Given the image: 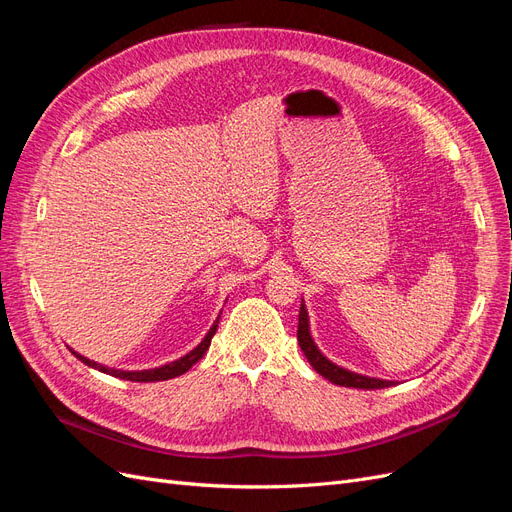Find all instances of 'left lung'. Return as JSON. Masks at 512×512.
<instances>
[{
    "label": "left lung",
    "instance_id": "1",
    "mask_svg": "<svg viewBox=\"0 0 512 512\" xmlns=\"http://www.w3.org/2000/svg\"><path fill=\"white\" fill-rule=\"evenodd\" d=\"M297 339L299 346L303 350V354L307 356L309 365H312L322 378H327L333 384L339 386H350V389H386V386H393L391 380H380V378H369V376H361L354 374V371H348L344 367H339L335 363H331L327 356H324L316 344L312 335H309V318H307V309L301 303V312H299V331H297Z\"/></svg>",
    "mask_w": 512,
    "mask_h": 512
}]
</instances>
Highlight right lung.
<instances>
[{"mask_svg":"<svg viewBox=\"0 0 512 512\" xmlns=\"http://www.w3.org/2000/svg\"><path fill=\"white\" fill-rule=\"evenodd\" d=\"M218 322H220V318L215 320V324L209 329V333L205 335L203 342H200L190 354H185V356H181L179 361H173V363L156 367V369H145V371L111 369V367H104V365H100V363H94V361L85 359V356H81L79 352H74V354L79 356V361H83L85 365L94 367V369H100V371H104V374H111V376L121 378V380H132V382H160V380H170V378H177V376L185 374V371H188L194 363H198L200 359H203V354H205V352L209 350V346H211V337L215 335V331H218Z\"/></svg>","mask_w":512,"mask_h":512,"instance_id":"right-lung-1","label":"right lung"}]
</instances>
